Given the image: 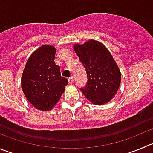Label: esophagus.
<instances>
[{
  "instance_id": "34e87169",
  "label": "esophagus",
  "mask_w": 153,
  "mask_h": 153,
  "mask_svg": "<svg viewBox=\"0 0 153 153\" xmlns=\"http://www.w3.org/2000/svg\"><path fill=\"white\" fill-rule=\"evenodd\" d=\"M68 82H69L70 84H72V82L74 81V78L72 76L69 77V78H68Z\"/></svg>"
}]
</instances>
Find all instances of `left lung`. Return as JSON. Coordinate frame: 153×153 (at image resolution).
<instances>
[{"mask_svg":"<svg viewBox=\"0 0 153 153\" xmlns=\"http://www.w3.org/2000/svg\"><path fill=\"white\" fill-rule=\"evenodd\" d=\"M73 48L88 75V84L81 92L94 105L109 102L121 84V72L112 54L104 44L92 39L75 44Z\"/></svg>","mask_w":153,"mask_h":153,"instance_id":"obj_1","label":"left lung"}]
</instances>
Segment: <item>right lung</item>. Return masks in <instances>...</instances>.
Returning a JSON list of instances; mask_svg holds the SVG:
<instances>
[{
	"instance_id": "obj_1",
	"label": "right lung",
	"mask_w": 153,
	"mask_h": 153,
	"mask_svg": "<svg viewBox=\"0 0 153 153\" xmlns=\"http://www.w3.org/2000/svg\"><path fill=\"white\" fill-rule=\"evenodd\" d=\"M55 47L42 45L31 53L22 72L21 85L24 95L38 110L53 109L68 85L55 63Z\"/></svg>"
}]
</instances>
